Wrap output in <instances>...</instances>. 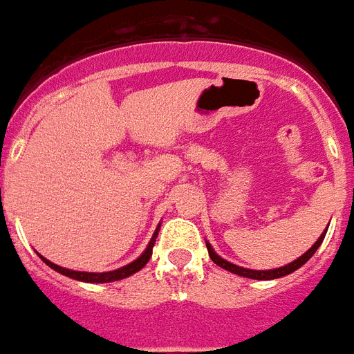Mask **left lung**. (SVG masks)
I'll use <instances>...</instances> for the list:
<instances>
[{
    "instance_id": "left-lung-1",
    "label": "left lung",
    "mask_w": 354,
    "mask_h": 354,
    "mask_svg": "<svg viewBox=\"0 0 354 354\" xmlns=\"http://www.w3.org/2000/svg\"><path fill=\"white\" fill-rule=\"evenodd\" d=\"M327 228H329V226H327ZM327 228H325L324 234H322V236L316 239L315 245H313V247H310L307 252L301 254L298 259H294L292 263H289V265H283V267L270 268V270H252V268L239 267V265H234V263L226 261V259H223L219 254H216V250L212 248V245L208 241H206V248H208V254H210L212 261L216 263V265H219L221 268H225V270H228V272L237 274V276H243V278H250V279H276V278H283V276H287V274H292L294 270H298L299 267H304L305 263L309 261L310 257L315 256V252L322 245L325 234H327Z\"/></svg>"
}]
</instances>
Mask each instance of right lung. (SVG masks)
I'll return each mask as SVG.
<instances>
[{
  "label": "right lung",
  "mask_w": 354,
  "mask_h": 354,
  "mask_svg": "<svg viewBox=\"0 0 354 354\" xmlns=\"http://www.w3.org/2000/svg\"><path fill=\"white\" fill-rule=\"evenodd\" d=\"M159 228L160 225L157 226V230L153 232V236H151V239H149L146 250H144V252L140 254L135 261L128 263V265H124V267L117 268V270H109V272H82V270H71V268H64L60 267V265H56V263L49 261V259L41 256V254H38V256L39 259H41L45 265H49L53 270L64 274V276H67V278L71 279H76V281H86V283H111V281H118V279L129 278L131 274L138 272L140 268H144V265L149 261V257H151V254H153V245H155V239H157V234H159Z\"/></svg>",
  "instance_id": "add662e5"
}]
</instances>
